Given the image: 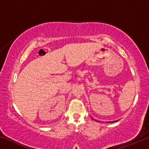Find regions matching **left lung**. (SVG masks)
<instances>
[{
  "label": "left lung",
  "mask_w": 149,
  "mask_h": 149,
  "mask_svg": "<svg viewBox=\"0 0 149 149\" xmlns=\"http://www.w3.org/2000/svg\"><path fill=\"white\" fill-rule=\"evenodd\" d=\"M92 119H93V120H94V118H92ZM95 121H96V120H95ZM117 121H118V120H116V121H112V122H110V123H114V122H116ZM97 122H98V120H97Z\"/></svg>",
  "instance_id": "8db88e82"
}]
</instances>
